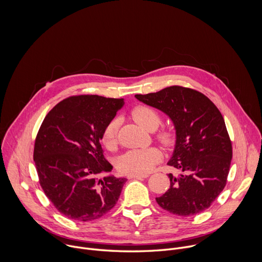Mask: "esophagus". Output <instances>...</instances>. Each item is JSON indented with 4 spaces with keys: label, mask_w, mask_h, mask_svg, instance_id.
<instances>
[{
    "label": "esophagus",
    "mask_w": 262,
    "mask_h": 262,
    "mask_svg": "<svg viewBox=\"0 0 262 262\" xmlns=\"http://www.w3.org/2000/svg\"><path fill=\"white\" fill-rule=\"evenodd\" d=\"M147 175H129L127 176L128 179H142V178H146Z\"/></svg>",
    "instance_id": "esophagus-1"
}]
</instances>
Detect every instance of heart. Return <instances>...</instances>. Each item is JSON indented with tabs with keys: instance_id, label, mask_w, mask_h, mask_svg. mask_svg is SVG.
I'll list each match as a JSON object with an SVG mask.
<instances>
[{
	"instance_id": "obj_1",
	"label": "heart",
	"mask_w": 262,
	"mask_h": 262,
	"mask_svg": "<svg viewBox=\"0 0 262 262\" xmlns=\"http://www.w3.org/2000/svg\"><path fill=\"white\" fill-rule=\"evenodd\" d=\"M130 115L133 119L147 130H155L162 122V117L159 112L148 105H136ZM101 140L104 146L113 149L118 141V120L112 119L104 127ZM157 140L164 146L169 147L174 143L175 135L170 128H163L157 135ZM162 154L156 147L133 149L123 154L117 160V169L125 175H145L152 171L155 166L161 161Z\"/></svg>"
}]
</instances>
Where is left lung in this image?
Here are the masks:
<instances>
[{
  "mask_svg": "<svg viewBox=\"0 0 262 262\" xmlns=\"http://www.w3.org/2000/svg\"><path fill=\"white\" fill-rule=\"evenodd\" d=\"M135 97L164 112L176 130L168 165L180 174H169L170 188L156 198L158 204L182 216L207 209L225 188L232 159L231 141L221 112L201 92L181 86Z\"/></svg>",
  "mask_w": 262,
  "mask_h": 262,
  "instance_id": "1",
  "label": "left lung"
}]
</instances>
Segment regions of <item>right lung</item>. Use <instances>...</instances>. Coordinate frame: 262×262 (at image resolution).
I'll return each mask as SVG.
<instances>
[{
    "mask_svg": "<svg viewBox=\"0 0 262 262\" xmlns=\"http://www.w3.org/2000/svg\"><path fill=\"white\" fill-rule=\"evenodd\" d=\"M123 104V98L70 96L49 112L36 136L33 159L39 183L68 219L94 221L119 199L126 179L99 178L113 169L103 157L100 140Z\"/></svg>",
    "mask_w": 262,
    "mask_h": 262,
    "instance_id": "right-lung-1",
    "label": "right lung"
}]
</instances>
